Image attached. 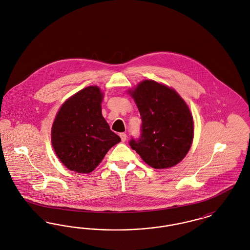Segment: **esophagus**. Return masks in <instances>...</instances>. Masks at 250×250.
<instances>
[{
  "mask_svg": "<svg viewBox=\"0 0 250 250\" xmlns=\"http://www.w3.org/2000/svg\"><path fill=\"white\" fill-rule=\"evenodd\" d=\"M120 137H121V140H122L123 143L126 141V134H125V133H121V134H120Z\"/></svg>",
  "mask_w": 250,
  "mask_h": 250,
  "instance_id": "34e87169",
  "label": "esophagus"
}]
</instances>
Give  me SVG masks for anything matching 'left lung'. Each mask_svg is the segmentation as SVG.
<instances>
[{
  "mask_svg": "<svg viewBox=\"0 0 250 250\" xmlns=\"http://www.w3.org/2000/svg\"><path fill=\"white\" fill-rule=\"evenodd\" d=\"M142 116V134L129 145L154 168L175 166L188 153L194 137L189 107L177 92L155 81L128 91Z\"/></svg>",
  "mask_w": 250,
  "mask_h": 250,
  "instance_id": "1",
  "label": "left lung"
}]
</instances>
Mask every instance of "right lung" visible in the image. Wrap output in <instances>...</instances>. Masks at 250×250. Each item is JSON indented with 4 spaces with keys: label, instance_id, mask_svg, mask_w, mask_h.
<instances>
[{
    "label": "right lung",
    "instance_id": "right-lung-1",
    "mask_svg": "<svg viewBox=\"0 0 250 250\" xmlns=\"http://www.w3.org/2000/svg\"><path fill=\"white\" fill-rule=\"evenodd\" d=\"M103 93L86 87L61 107L51 128V144L60 161L72 171L90 173L107 151L121 142L102 116Z\"/></svg>",
    "mask_w": 250,
    "mask_h": 250
}]
</instances>
